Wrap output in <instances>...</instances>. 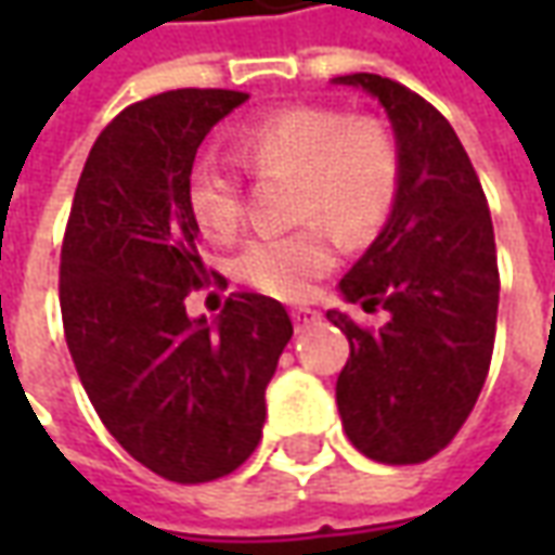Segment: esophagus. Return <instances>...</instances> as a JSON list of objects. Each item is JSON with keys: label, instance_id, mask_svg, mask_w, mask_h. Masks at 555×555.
I'll return each instance as SVG.
<instances>
[{"label": "esophagus", "instance_id": "esophagus-1", "mask_svg": "<svg viewBox=\"0 0 555 555\" xmlns=\"http://www.w3.org/2000/svg\"><path fill=\"white\" fill-rule=\"evenodd\" d=\"M291 321H294V330L302 333V330H309L312 324H318L321 314L314 312V309H291Z\"/></svg>", "mask_w": 555, "mask_h": 555}]
</instances>
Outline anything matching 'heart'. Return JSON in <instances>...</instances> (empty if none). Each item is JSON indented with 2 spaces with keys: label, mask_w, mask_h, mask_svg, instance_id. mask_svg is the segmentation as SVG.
Segmentation results:
<instances>
[{
  "label": "heart",
  "mask_w": 555,
  "mask_h": 555,
  "mask_svg": "<svg viewBox=\"0 0 555 555\" xmlns=\"http://www.w3.org/2000/svg\"><path fill=\"white\" fill-rule=\"evenodd\" d=\"M234 151L258 178H291V219L306 222L237 255V279L279 300H302L336 264L321 224L345 246H362L384 229L401 190V151L389 127L336 106L279 109L243 127ZM186 205L210 241H231L243 217L241 175L214 159L195 163Z\"/></svg>",
  "instance_id": "b5f03b06"
}]
</instances>
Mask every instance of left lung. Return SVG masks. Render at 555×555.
<instances>
[{"mask_svg":"<svg viewBox=\"0 0 555 555\" xmlns=\"http://www.w3.org/2000/svg\"><path fill=\"white\" fill-rule=\"evenodd\" d=\"M384 103L401 151L392 217L341 294L384 306L380 330L326 318L348 336L336 401L348 440L380 464H422L473 413L496 336L500 267L488 198L452 125L416 91L377 74L336 77Z\"/></svg>","mask_w":555,"mask_h":555,"instance_id":"8db88e82","label":"left lung"}]
</instances>
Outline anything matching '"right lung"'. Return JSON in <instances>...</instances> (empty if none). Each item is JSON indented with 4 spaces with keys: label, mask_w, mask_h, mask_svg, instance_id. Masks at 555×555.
Instances as JSON below:
<instances>
[{
    "label": "right lung",
    "mask_w": 555,
    "mask_h": 555,
    "mask_svg": "<svg viewBox=\"0 0 555 555\" xmlns=\"http://www.w3.org/2000/svg\"><path fill=\"white\" fill-rule=\"evenodd\" d=\"M249 94L178 89L130 103L79 175L59 264L65 341L98 416L151 473H234L264 428V389L294 336L285 306L231 294L214 324L183 300L210 276L186 205L195 151Z\"/></svg>",
    "instance_id": "right-lung-1"
}]
</instances>
